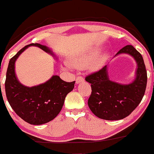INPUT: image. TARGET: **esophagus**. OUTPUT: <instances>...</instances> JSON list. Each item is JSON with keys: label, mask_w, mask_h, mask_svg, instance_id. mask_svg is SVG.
<instances>
[{"label": "esophagus", "mask_w": 154, "mask_h": 154, "mask_svg": "<svg viewBox=\"0 0 154 154\" xmlns=\"http://www.w3.org/2000/svg\"><path fill=\"white\" fill-rule=\"evenodd\" d=\"M84 81H85V79L82 76H81V75H79V76H77L76 79H75V83L79 84L80 83V82H84Z\"/></svg>", "instance_id": "obj_1"}]
</instances>
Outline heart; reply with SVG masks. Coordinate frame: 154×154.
<instances>
[{"mask_svg": "<svg viewBox=\"0 0 154 154\" xmlns=\"http://www.w3.org/2000/svg\"><path fill=\"white\" fill-rule=\"evenodd\" d=\"M101 48L99 47H96L94 48L91 49L89 51L86 52L85 53L82 54L80 56L77 57L75 59L73 60V64L74 65L77 67H85V66H88V64H90V63L93 62L95 59L96 58V57L98 56L99 53H100ZM106 56L105 55H101L99 57H98L96 58V61L93 62V66H99L103 61L105 59Z\"/></svg>", "mask_w": 154, "mask_h": 154, "instance_id": "heart-1", "label": "heart"}]
</instances>
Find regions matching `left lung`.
Segmentation results:
<instances>
[{
  "label": "left lung",
  "instance_id": "obj_1",
  "mask_svg": "<svg viewBox=\"0 0 154 154\" xmlns=\"http://www.w3.org/2000/svg\"><path fill=\"white\" fill-rule=\"evenodd\" d=\"M129 54L137 64L136 78L128 85L110 81L107 66L86 76V82L91 84L92 93L88 106L94 115L105 120H119L128 116L136 108L145 95L147 86V70L142 55L133 47L127 45L116 55Z\"/></svg>",
  "mask_w": 154,
  "mask_h": 154
}]
</instances>
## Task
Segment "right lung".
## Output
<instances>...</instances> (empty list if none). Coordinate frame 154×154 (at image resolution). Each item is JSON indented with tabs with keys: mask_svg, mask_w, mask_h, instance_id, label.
<instances>
[{
	"mask_svg": "<svg viewBox=\"0 0 154 154\" xmlns=\"http://www.w3.org/2000/svg\"><path fill=\"white\" fill-rule=\"evenodd\" d=\"M30 46H35L54 55L50 48L40 44H30L10 59L5 81L7 100L15 113L30 125L49 122L58 116L62 108L66 95L74 88L75 82H66L58 75H53L45 83L26 87L20 84L15 72V63L19 55Z\"/></svg>",
	"mask_w": 154,
	"mask_h": 154,
	"instance_id": "add662e5",
	"label": "right lung"
}]
</instances>
